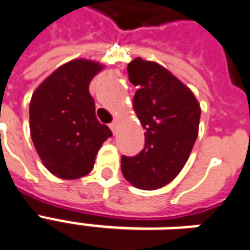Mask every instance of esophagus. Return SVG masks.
Returning a JSON list of instances; mask_svg holds the SVG:
<instances>
[{"label":"esophagus","mask_w":250,"mask_h":250,"mask_svg":"<svg viewBox=\"0 0 250 250\" xmlns=\"http://www.w3.org/2000/svg\"><path fill=\"white\" fill-rule=\"evenodd\" d=\"M117 124H118V122H117V120H114V121L111 122L110 125H109V126H110L111 132H113V133H116V130H117Z\"/></svg>","instance_id":"34e87169"}]
</instances>
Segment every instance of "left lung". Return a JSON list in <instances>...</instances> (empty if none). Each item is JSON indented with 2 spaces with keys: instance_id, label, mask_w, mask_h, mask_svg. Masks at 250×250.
Masks as SVG:
<instances>
[{
  "instance_id": "obj_1",
  "label": "left lung",
  "mask_w": 250,
  "mask_h": 250,
  "mask_svg": "<svg viewBox=\"0 0 250 250\" xmlns=\"http://www.w3.org/2000/svg\"><path fill=\"white\" fill-rule=\"evenodd\" d=\"M128 74L139 87L133 106L145 144L139 155L121 157V171L134 187L156 190L185 167L198 137L201 107L190 88L155 62L136 58Z\"/></svg>"
}]
</instances>
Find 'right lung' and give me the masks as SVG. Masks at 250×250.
Segmentation results:
<instances>
[{
  "mask_svg": "<svg viewBox=\"0 0 250 250\" xmlns=\"http://www.w3.org/2000/svg\"><path fill=\"white\" fill-rule=\"evenodd\" d=\"M104 67L84 59L59 67L33 93L29 105L31 137L39 156L60 179H78L94 167L110 129L95 117L90 82Z\"/></svg>",
  "mask_w": 250,
  "mask_h": 250,
  "instance_id": "obj_1",
  "label": "right lung"
}]
</instances>
